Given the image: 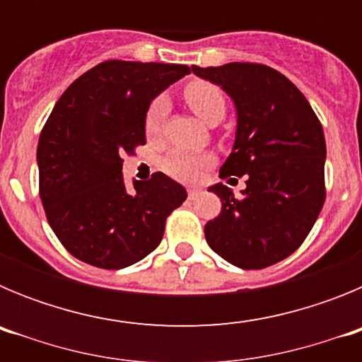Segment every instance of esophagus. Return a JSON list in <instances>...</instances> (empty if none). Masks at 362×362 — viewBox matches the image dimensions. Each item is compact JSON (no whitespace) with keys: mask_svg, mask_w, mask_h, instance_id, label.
<instances>
[{"mask_svg":"<svg viewBox=\"0 0 362 362\" xmlns=\"http://www.w3.org/2000/svg\"><path fill=\"white\" fill-rule=\"evenodd\" d=\"M199 194H201L199 188H188V199L190 201L197 199V197H199Z\"/></svg>","mask_w":362,"mask_h":362,"instance_id":"1","label":"esophagus"}]
</instances>
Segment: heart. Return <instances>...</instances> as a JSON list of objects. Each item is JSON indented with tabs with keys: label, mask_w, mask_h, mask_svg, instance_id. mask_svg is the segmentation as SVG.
Listing matches in <instances>:
<instances>
[{
	"label": "heart",
	"mask_w": 362,
	"mask_h": 362,
	"mask_svg": "<svg viewBox=\"0 0 362 362\" xmlns=\"http://www.w3.org/2000/svg\"><path fill=\"white\" fill-rule=\"evenodd\" d=\"M185 101L188 107L196 112L197 116L209 124H217L226 114V98L225 92L221 90L216 83L197 79L185 86L183 90ZM166 114H168V101L163 95H158L150 101L146 107L145 127L146 136L156 137L161 134L163 124H165ZM214 163V158L210 153H196L187 152V150H172L165 159L161 166L163 170L170 177L177 181H196L204 168H209Z\"/></svg>",
	"instance_id": "heart-1"
}]
</instances>
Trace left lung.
<instances>
[{
  "instance_id": "left-lung-1",
  "label": "left lung",
  "mask_w": 362,
  "mask_h": 362,
  "mask_svg": "<svg viewBox=\"0 0 362 362\" xmlns=\"http://www.w3.org/2000/svg\"><path fill=\"white\" fill-rule=\"evenodd\" d=\"M233 99L238 134L219 177H246L241 197L225 185L221 214L204 225L217 255L245 270L272 267L303 245L325 204L326 143L308 99L286 76L261 63L192 66Z\"/></svg>"
}]
</instances>
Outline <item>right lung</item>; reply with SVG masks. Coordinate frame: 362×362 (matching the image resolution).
Instances as JSON below:
<instances>
[{
    "mask_svg": "<svg viewBox=\"0 0 362 362\" xmlns=\"http://www.w3.org/2000/svg\"><path fill=\"white\" fill-rule=\"evenodd\" d=\"M190 74L174 63L108 59L57 99L37 143L40 197L56 238L83 263L119 270L161 243L166 217L187 199L156 172L127 190L123 156L145 145L146 107Z\"/></svg>",
    "mask_w": 362,
    "mask_h": 362,
    "instance_id": "1",
    "label": "right lung"
}]
</instances>
